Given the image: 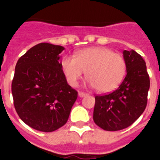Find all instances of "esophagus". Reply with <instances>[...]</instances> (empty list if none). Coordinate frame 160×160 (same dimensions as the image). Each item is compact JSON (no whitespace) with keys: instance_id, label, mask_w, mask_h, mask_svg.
I'll return each mask as SVG.
<instances>
[{"instance_id":"esophagus-1","label":"esophagus","mask_w":160,"mask_h":160,"mask_svg":"<svg viewBox=\"0 0 160 160\" xmlns=\"http://www.w3.org/2000/svg\"><path fill=\"white\" fill-rule=\"evenodd\" d=\"M78 93H79V96H80V97H85V96H87V93H86V92H81V91H79V92H78Z\"/></svg>"}]
</instances>
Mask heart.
<instances>
[{
	"label": "heart",
	"instance_id": "obj_1",
	"mask_svg": "<svg viewBox=\"0 0 160 160\" xmlns=\"http://www.w3.org/2000/svg\"><path fill=\"white\" fill-rule=\"evenodd\" d=\"M62 68L71 86H77L86 73V79L95 90L107 92L122 83L127 64L119 53L104 47H93L81 50L74 57H63Z\"/></svg>",
	"mask_w": 160,
	"mask_h": 160
}]
</instances>
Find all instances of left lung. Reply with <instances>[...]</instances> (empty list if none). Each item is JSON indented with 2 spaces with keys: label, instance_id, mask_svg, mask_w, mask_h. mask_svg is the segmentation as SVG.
<instances>
[{
  "label": "left lung",
  "instance_id": "left-lung-1",
  "mask_svg": "<svg viewBox=\"0 0 160 160\" xmlns=\"http://www.w3.org/2000/svg\"><path fill=\"white\" fill-rule=\"evenodd\" d=\"M127 74L111 92L96 95L93 121L107 131L129 127L144 112L148 104L150 79L146 62L134 50H124Z\"/></svg>",
  "mask_w": 160,
  "mask_h": 160
}]
</instances>
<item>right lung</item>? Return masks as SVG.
I'll return each mask as SVG.
<instances>
[{
    "label": "right lung",
    "mask_w": 160,
    "mask_h": 160,
    "mask_svg": "<svg viewBox=\"0 0 160 160\" xmlns=\"http://www.w3.org/2000/svg\"><path fill=\"white\" fill-rule=\"evenodd\" d=\"M63 49L62 46L41 42L16 64L12 81L14 108L19 118L36 130L52 132L62 127L78 97L59 62Z\"/></svg>",
    "instance_id": "right-lung-1"
}]
</instances>
